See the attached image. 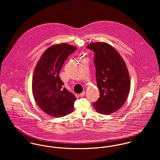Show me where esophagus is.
I'll return each instance as SVG.
<instances>
[{"mask_svg":"<svg viewBox=\"0 0 160 160\" xmlns=\"http://www.w3.org/2000/svg\"><path fill=\"white\" fill-rule=\"evenodd\" d=\"M84 95H85V92L83 91L82 93H81L79 94V96H80V97H83V96H84Z\"/></svg>","mask_w":160,"mask_h":160,"instance_id":"esophagus-1","label":"esophagus"}]
</instances>
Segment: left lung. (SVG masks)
I'll use <instances>...</instances> for the list:
<instances>
[{
    "label": "left lung",
    "instance_id": "obj_1",
    "mask_svg": "<svg viewBox=\"0 0 160 160\" xmlns=\"http://www.w3.org/2000/svg\"><path fill=\"white\" fill-rule=\"evenodd\" d=\"M94 52L97 84L100 92L92 103L99 113L110 114L124 104L130 91V78L126 65L116 50L105 42H93L86 47Z\"/></svg>",
    "mask_w": 160,
    "mask_h": 160
}]
</instances>
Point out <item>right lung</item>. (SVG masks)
I'll list each match as a JSON object with an SVG mask.
<instances>
[{
    "label": "right lung",
    "instance_id": "right-lung-1",
    "mask_svg": "<svg viewBox=\"0 0 160 160\" xmlns=\"http://www.w3.org/2000/svg\"><path fill=\"white\" fill-rule=\"evenodd\" d=\"M76 47L60 44L48 48L34 69L32 90L39 107L46 114L60 118L72 112L76 97L65 88L59 76L64 62Z\"/></svg>",
    "mask_w": 160,
    "mask_h": 160
}]
</instances>
